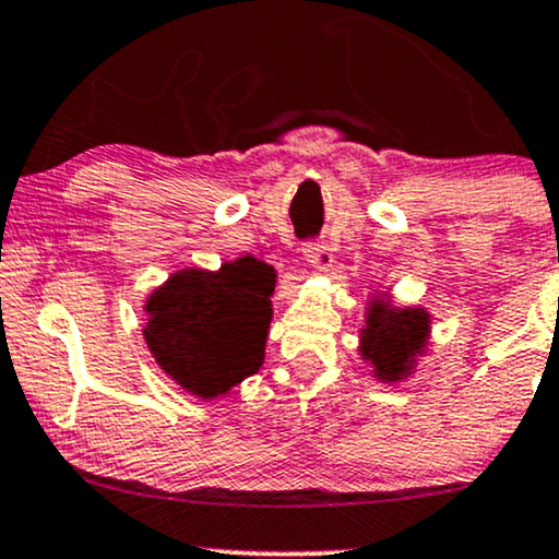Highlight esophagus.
Segmentation results:
<instances>
[{"mask_svg": "<svg viewBox=\"0 0 559 559\" xmlns=\"http://www.w3.org/2000/svg\"><path fill=\"white\" fill-rule=\"evenodd\" d=\"M305 254H307V260L312 262L314 267H318V271H328V267H331V262H333L331 247H328L325 241H320V239L307 241V245H305Z\"/></svg>", "mask_w": 559, "mask_h": 559, "instance_id": "obj_1", "label": "esophagus"}]
</instances>
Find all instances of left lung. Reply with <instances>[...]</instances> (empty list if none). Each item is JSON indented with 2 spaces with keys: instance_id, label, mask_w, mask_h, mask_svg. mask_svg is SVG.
Returning a JSON list of instances; mask_svg holds the SVG:
<instances>
[{
  "instance_id": "1",
  "label": "left lung",
  "mask_w": 559,
  "mask_h": 559,
  "mask_svg": "<svg viewBox=\"0 0 559 559\" xmlns=\"http://www.w3.org/2000/svg\"><path fill=\"white\" fill-rule=\"evenodd\" d=\"M429 331L425 309H393L378 299L361 331V354L374 365L380 380H403L412 372L414 356L421 352Z\"/></svg>"
}]
</instances>
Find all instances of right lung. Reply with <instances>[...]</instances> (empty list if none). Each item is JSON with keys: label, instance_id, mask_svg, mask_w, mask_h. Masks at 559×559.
Masks as SVG:
<instances>
[{"label": "right lung", "instance_id": "obj_1", "mask_svg": "<svg viewBox=\"0 0 559 559\" xmlns=\"http://www.w3.org/2000/svg\"><path fill=\"white\" fill-rule=\"evenodd\" d=\"M273 284V267L254 258L171 275L145 305L147 348L190 393H226L262 365Z\"/></svg>", "mask_w": 559, "mask_h": 559}]
</instances>
